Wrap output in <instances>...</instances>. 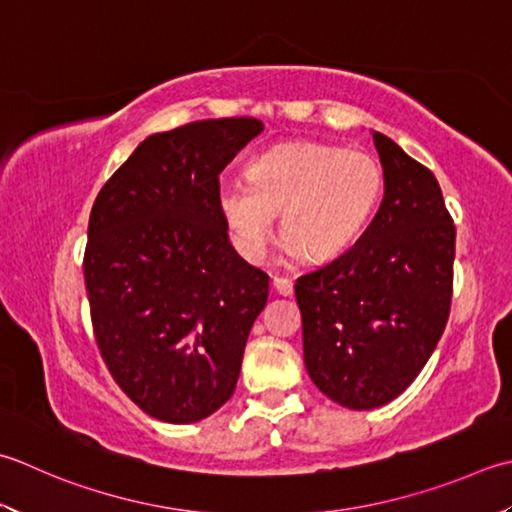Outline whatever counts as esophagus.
Returning a JSON list of instances; mask_svg holds the SVG:
<instances>
[{
	"mask_svg": "<svg viewBox=\"0 0 512 512\" xmlns=\"http://www.w3.org/2000/svg\"><path fill=\"white\" fill-rule=\"evenodd\" d=\"M273 286H275V290H277L279 295H284V297L293 295V279L282 277V275H275L273 277Z\"/></svg>",
	"mask_w": 512,
	"mask_h": 512,
	"instance_id": "1",
	"label": "esophagus"
}]
</instances>
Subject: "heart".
Segmentation results:
<instances>
[{
	"label": "heart",
	"instance_id": "b5f03b06",
	"mask_svg": "<svg viewBox=\"0 0 512 512\" xmlns=\"http://www.w3.org/2000/svg\"><path fill=\"white\" fill-rule=\"evenodd\" d=\"M246 182L217 193L230 242L257 259L273 237L275 213L284 248L308 259H328L353 242L384 195V168L364 150L333 144L288 142L248 164Z\"/></svg>",
	"mask_w": 512,
	"mask_h": 512
}]
</instances>
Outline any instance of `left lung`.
Returning a JSON list of instances; mask_svg holds the SVG:
<instances>
[{"instance_id": "8db88e82", "label": "left lung", "mask_w": 512, "mask_h": 512, "mask_svg": "<svg viewBox=\"0 0 512 512\" xmlns=\"http://www.w3.org/2000/svg\"><path fill=\"white\" fill-rule=\"evenodd\" d=\"M384 199L353 248L295 284L304 362L333 402L370 410L415 382L453 299L455 224L426 166L373 133Z\"/></svg>"}]
</instances>
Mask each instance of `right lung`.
<instances>
[{"label": "right lung", "instance_id": "1", "mask_svg": "<svg viewBox=\"0 0 512 512\" xmlns=\"http://www.w3.org/2000/svg\"><path fill=\"white\" fill-rule=\"evenodd\" d=\"M264 130L204 119L146 137L90 210L84 282L99 353L146 415L193 424L235 393L268 275L228 242L219 173Z\"/></svg>", "mask_w": 512, "mask_h": 512}]
</instances>
